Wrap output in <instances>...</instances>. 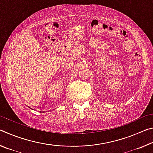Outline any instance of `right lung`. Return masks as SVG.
Masks as SVG:
<instances>
[{
  "label": "right lung",
  "mask_w": 153,
  "mask_h": 153,
  "mask_svg": "<svg viewBox=\"0 0 153 153\" xmlns=\"http://www.w3.org/2000/svg\"><path fill=\"white\" fill-rule=\"evenodd\" d=\"M40 113H41V112H40ZM42 113H44V112H43V111H42Z\"/></svg>",
  "instance_id": "add662e5"
}]
</instances>
